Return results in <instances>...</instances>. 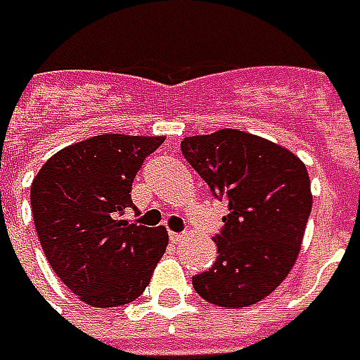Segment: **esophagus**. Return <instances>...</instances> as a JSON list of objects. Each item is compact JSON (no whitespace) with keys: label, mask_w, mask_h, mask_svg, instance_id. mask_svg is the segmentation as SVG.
Instances as JSON below:
<instances>
[{"label":"esophagus","mask_w":360,"mask_h":360,"mask_svg":"<svg viewBox=\"0 0 360 360\" xmlns=\"http://www.w3.org/2000/svg\"><path fill=\"white\" fill-rule=\"evenodd\" d=\"M184 238H186V236H184V234H180V232H170V240H172L174 244H180Z\"/></svg>","instance_id":"obj_1"}]
</instances>
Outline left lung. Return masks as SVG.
I'll list each match as a JSON object with an SVG mask.
<instances>
[{
	"label": "left lung",
	"mask_w": 360,
	"mask_h": 360,
	"mask_svg": "<svg viewBox=\"0 0 360 360\" xmlns=\"http://www.w3.org/2000/svg\"><path fill=\"white\" fill-rule=\"evenodd\" d=\"M180 148L216 198L229 204L214 238L216 262L192 284L218 307L256 304L297 262L312 208L307 166L283 146L230 128L188 136Z\"/></svg>",
	"instance_id": "1"
}]
</instances>
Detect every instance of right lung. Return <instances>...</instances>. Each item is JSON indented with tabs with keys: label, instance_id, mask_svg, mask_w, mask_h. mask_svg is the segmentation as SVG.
Wrapping results in <instances>:
<instances>
[{
	"label": "right lung",
	"instance_id": "add662e5",
	"mask_svg": "<svg viewBox=\"0 0 360 360\" xmlns=\"http://www.w3.org/2000/svg\"><path fill=\"white\" fill-rule=\"evenodd\" d=\"M164 136L102 134L68 146L32 182L37 238L53 272L79 300L96 309L140 297L166 252L164 226L124 220L131 182Z\"/></svg>",
	"mask_w": 360,
	"mask_h": 360
}]
</instances>
